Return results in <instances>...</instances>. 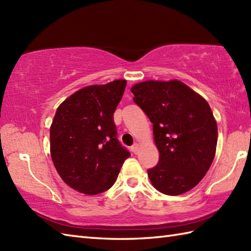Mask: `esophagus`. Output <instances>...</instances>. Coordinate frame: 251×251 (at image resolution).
<instances>
[{"label":"esophagus","instance_id":"1","mask_svg":"<svg viewBox=\"0 0 251 251\" xmlns=\"http://www.w3.org/2000/svg\"><path fill=\"white\" fill-rule=\"evenodd\" d=\"M131 151L134 152L135 154H138V152H139V146H138L137 143H136V145H134V146L131 147Z\"/></svg>","mask_w":251,"mask_h":251}]
</instances>
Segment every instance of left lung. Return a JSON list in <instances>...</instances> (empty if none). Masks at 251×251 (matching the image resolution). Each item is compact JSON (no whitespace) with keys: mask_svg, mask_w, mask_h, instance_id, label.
I'll return each instance as SVG.
<instances>
[{"mask_svg":"<svg viewBox=\"0 0 251 251\" xmlns=\"http://www.w3.org/2000/svg\"><path fill=\"white\" fill-rule=\"evenodd\" d=\"M131 93L153 124L159 152L157 165L148 170L152 185L173 196L193 189L216 154L218 127L209 104L178 79L140 82Z\"/></svg>","mask_w":251,"mask_h":251,"instance_id":"left-lung-1","label":"left lung"}]
</instances>
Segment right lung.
Listing matches in <instances>:
<instances>
[{"label":"right lung","instance_id":"obj_1","mask_svg":"<svg viewBox=\"0 0 251 251\" xmlns=\"http://www.w3.org/2000/svg\"><path fill=\"white\" fill-rule=\"evenodd\" d=\"M126 79L89 85L58 106L50 125V156L70 188L96 195L114 184L130 156L116 138L113 113L125 92Z\"/></svg>","mask_w":251,"mask_h":251}]
</instances>
